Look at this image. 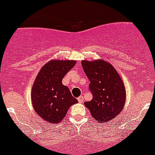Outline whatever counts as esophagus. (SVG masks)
Wrapping results in <instances>:
<instances>
[{
    "label": "esophagus",
    "instance_id": "esophagus-1",
    "mask_svg": "<svg viewBox=\"0 0 155 155\" xmlns=\"http://www.w3.org/2000/svg\"><path fill=\"white\" fill-rule=\"evenodd\" d=\"M78 101H79V103H80V104H83L84 103V96H80V97L78 98Z\"/></svg>",
    "mask_w": 155,
    "mask_h": 155
}]
</instances>
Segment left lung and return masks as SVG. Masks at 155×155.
<instances>
[{"label":"left lung","instance_id":"8db88e82","mask_svg":"<svg viewBox=\"0 0 155 155\" xmlns=\"http://www.w3.org/2000/svg\"><path fill=\"white\" fill-rule=\"evenodd\" d=\"M84 71L90 80L92 99L84 103L91 116L99 123L109 122L123 109L126 89L121 76L106 60H82Z\"/></svg>","mask_w":155,"mask_h":155}]
</instances>
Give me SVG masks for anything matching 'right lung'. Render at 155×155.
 I'll list each match as a JSON object with an SVG mask.
<instances>
[{"instance_id":"right-lung-1","label":"right lung","mask_w":155,"mask_h":155,"mask_svg":"<svg viewBox=\"0 0 155 155\" xmlns=\"http://www.w3.org/2000/svg\"><path fill=\"white\" fill-rule=\"evenodd\" d=\"M75 63V60H51L41 68L35 79L31 93L32 107L39 116L51 124L60 123L69 107L78 103L68 87L62 84L63 78Z\"/></svg>"}]
</instances>
